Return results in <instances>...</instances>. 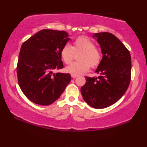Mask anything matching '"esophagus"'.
<instances>
[{
    "label": "esophagus",
    "mask_w": 147,
    "mask_h": 147,
    "mask_svg": "<svg viewBox=\"0 0 147 147\" xmlns=\"http://www.w3.org/2000/svg\"><path fill=\"white\" fill-rule=\"evenodd\" d=\"M71 77H72V78L75 79V78H77V77H78V76H77V75H71Z\"/></svg>",
    "instance_id": "obj_1"
}]
</instances>
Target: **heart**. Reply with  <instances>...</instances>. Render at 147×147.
<instances>
[{
  "label": "heart",
  "instance_id": "obj_1",
  "mask_svg": "<svg viewBox=\"0 0 147 147\" xmlns=\"http://www.w3.org/2000/svg\"><path fill=\"white\" fill-rule=\"evenodd\" d=\"M79 55V61L75 62L65 68V71L71 75H79L87 72L90 65L97 66L102 60V52L95 47L92 40L85 36H79L73 42V45L65 44L60 52L61 57L65 63L68 64L73 60L75 54Z\"/></svg>",
  "mask_w": 147,
  "mask_h": 147
}]
</instances>
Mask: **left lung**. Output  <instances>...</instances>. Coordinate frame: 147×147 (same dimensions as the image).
I'll return each instance as SVG.
<instances>
[{
  "label": "left lung",
  "instance_id": "left-lung-1",
  "mask_svg": "<svg viewBox=\"0 0 147 147\" xmlns=\"http://www.w3.org/2000/svg\"><path fill=\"white\" fill-rule=\"evenodd\" d=\"M100 45L102 59L95 72L98 77H86L81 88L85 102L95 109H104L116 103L129 87L131 75V58L127 48L113 34H94Z\"/></svg>",
  "mask_w": 147,
  "mask_h": 147
}]
</instances>
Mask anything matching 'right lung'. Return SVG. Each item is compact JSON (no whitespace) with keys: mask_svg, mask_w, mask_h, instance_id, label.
Returning <instances> with one entry per match:
<instances>
[{"mask_svg":"<svg viewBox=\"0 0 147 147\" xmlns=\"http://www.w3.org/2000/svg\"><path fill=\"white\" fill-rule=\"evenodd\" d=\"M68 36L65 31L45 29L22 45L16 68L18 85L34 104H52L70 83V74L54 72L63 68L60 52L70 40Z\"/></svg>","mask_w":147,"mask_h":147,"instance_id":"1","label":"right lung"}]
</instances>
